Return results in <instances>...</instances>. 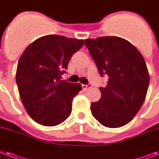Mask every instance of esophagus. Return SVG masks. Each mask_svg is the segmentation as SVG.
<instances>
[{
    "label": "esophagus",
    "mask_w": 159,
    "mask_h": 159,
    "mask_svg": "<svg viewBox=\"0 0 159 159\" xmlns=\"http://www.w3.org/2000/svg\"><path fill=\"white\" fill-rule=\"evenodd\" d=\"M82 88H83L84 90H88V89H90L91 86H92V85H91V84H87V85L82 84Z\"/></svg>",
    "instance_id": "34e87169"
}]
</instances>
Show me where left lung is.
Wrapping results in <instances>:
<instances>
[{"instance_id": "left-lung-1", "label": "left lung", "mask_w": 159, "mask_h": 159, "mask_svg": "<svg viewBox=\"0 0 159 159\" xmlns=\"http://www.w3.org/2000/svg\"><path fill=\"white\" fill-rule=\"evenodd\" d=\"M100 77L107 76L101 98L91 103L93 117L103 126L116 128L131 122L145 100L149 84L146 64L139 50L118 37L85 40Z\"/></svg>"}]
</instances>
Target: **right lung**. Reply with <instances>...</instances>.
<instances>
[{
	"instance_id": "1",
	"label": "right lung",
	"mask_w": 159,
	"mask_h": 159,
	"mask_svg": "<svg viewBox=\"0 0 159 159\" xmlns=\"http://www.w3.org/2000/svg\"><path fill=\"white\" fill-rule=\"evenodd\" d=\"M83 44V40L47 35L30 44L21 55L16 71L19 95L29 116L39 124L57 126L71 114L82 85L60 78Z\"/></svg>"
}]
</instances>
